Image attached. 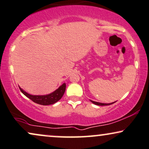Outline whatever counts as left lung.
Instances as JSON below:
<instances>
[{"label":"left lung","mask_w":149,"mask_h":149,"mask_svg":"<svg viewBox=\"0 0 149 149\" xmlns=\"http://www.w3.org/2000/svg\"><path fill=\"white\" fill-rule=\"evenodd\" d=\"M91 102L92 103H93V104H95L96 105H99V106H105V105H109V104H113L114 103V102H112V103H110V104H107V103H100V102H94L92 100H91Z\"/></svg>","instance_id":"1"}]
</instances>
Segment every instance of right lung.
Segmentation results:
<instances>
[{
	"instance_id": "obj_1",
	"label": "right lung",
	"mask_w": 149,
	"mask_h": 149,
	"mask_svg": "<svg viewBox=\"0 0 149 149\" xmlns=\"http://www.w3.org/2000/svg\"><path fill=\"white\" fill-rule=\"evenodd\" d=\"M20 91L24 94L25 96H27L28 98L31 100L33 102L37 103L38 104L41 105H49L53 104L54 103L57 102L58 100H60L63 96L66 89V84L63 83L59 88H57L56 91L52 92V93L48 94V95H31L24 91L23 89L19 86Z\"/></svg>"
}]
</instances>
